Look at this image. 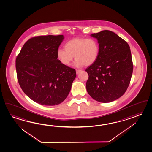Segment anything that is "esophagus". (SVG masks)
<instances>
[{"mask_svg": "<svg viewBox=\"0 0 152 152\" xmlns=\"http://www.w3.org/2000/svg\"><path fill=\"white\" fill-rule=\"evenodd\" d=\"M82 71L81 70H79V69H77L76 70V73H77V75H79L80 73Z\"/></svg>", "mask_w": 152, "mask_h": 152, "instance_id": "1", "label": "esophagus"}]
</instances>
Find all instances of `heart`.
<instances>
[{"instance_id":"heart-1","label":"heart","mask_w":152,"mask_h":152,"mask_svg":"<svg viewBox=\"0 0 152 152\" xmlns=\"http://www.w3.org/2000/svg\"><path fill=\"white\" fill-rule=\"evenodd\" d=\"M99 51V44L96 39L78 37L66 42L65 48H58L57 57L63 65L69 66L75 56V65L81 67L94 63L98 58Z\"/></svg>"}]
</instances>
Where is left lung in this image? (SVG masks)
Instances as JSON below:
<instances>
[{"label":"left lung","mask_w":152,"mask_h":152,"mask_svg":"<svg viewBox=\"0 0 152 152\" xmlns=\"http://www.w3.org/2000/svg\"><path fill=\"white\" fill-rule=\"evenodd\" d=\"M100 47L98 58L86 69L87 91L96 101L110 102L122 96L128 88L133 65L127 42L113 32L104 30L91 35Z\"/></svg>","instance_id":"obj_1"}]
</instances>
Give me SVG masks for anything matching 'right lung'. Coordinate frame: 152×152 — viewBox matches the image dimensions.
<instances>
[{"mask_svg":"<svg viewBox=\"0 0 152 152\" xmlns=\"http://www.w3.org/2000/svg\"><path fill=\"white\" fill-rule=\"evenodd\" d=\"M64 37L38 36L25 43L15 60L18 83L25 94L37 103L54 106L69 95L76 72L57 59Z\"/></svg>","mask_w":152,"mask_h":152,"instance_id":"right-lung-1","label":"right lung"}]
</instances>
